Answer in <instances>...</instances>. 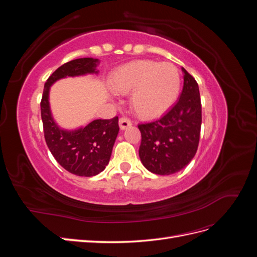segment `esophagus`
<instances>
[{
	"instance_id": "34e87169",
	"label": "esophagus",
	"mask_w": 257,
	"mask_h": 257,
	"mask_svg": "<svg viewBox=\"0 0 257 257\" xmlns=\"http://www.w3.org/2000/svg\"><path fill=\"white\" fill-rule=\"evenodd\" d=\"M119 125L121 130H125L126 127L132 125V121L128 118H125V116H122L119 120Z\"/></svg>"
}]
</instances>
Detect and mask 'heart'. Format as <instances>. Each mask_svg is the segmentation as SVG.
<instances>
[{
	"label": "heart",
	"instance_id": "heart-1",
	"mask_svg": "<svg viewBox=\"0 0 257 257\" xmlns=\"http://www.w3.org/2000/svg\"><path fill=\"white\" fill-rule=\"evenodd\" d=\"M110 87L116 93L131 91V106L143 118L164 113L178 97L181 77L169 62L138 60L130 62L112 73Z\"/></svg>",
	"mask_w": 257,
	"mask_h": 257
}]
</instances>
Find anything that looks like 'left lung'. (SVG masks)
<instances>
[{
    "mask_svg": "<svg viewBox=\"0 0 257 257\" xmlns=\"http://www.w3.org/2000/svg\"><path fill=\"white\" fill-rule=\"evenodd\" d=\"M183 89L162 118L138 124L139 158L149 172L167 176L184 168L195 155L201 127V103L195 78L182 68Z\"/></svg>",
    "mask_w": 257,
    "mask_h": 257,
    "instance_id": "1",
    "label": "left lung"
}]
</instances>
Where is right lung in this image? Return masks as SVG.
<instances>
[{
	"label": "right lung",
	"instance_id": "add662e5",
	"mask_svg": "<svg viewBox=\"0 0 257 257\" xmlns=\"http://www.w3.org/2000/svg\"><path fill=\"white\" fill-rule=\"evenodd\" d=\"M96 59L81 58L61 65L47 79L41 100L44 136L53 158L71 174L92 177L103 172L109 162L119 133V119L94 120L76 131H64L54 123L48 102L50 85L66 76L97 73Z\"/></svg>",
	"mask_w": 257,
	"mask_h": 257
}]
</instances>
